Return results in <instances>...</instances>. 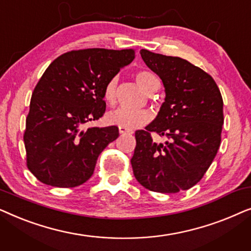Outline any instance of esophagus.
I'll return each mask as SVG.
<instances>
[{
    "instance_id": "esophagus-1",
    "label": "esophagus",
    "mask_w": 251,
    "mask_h": 251,
    "mask_svg": "<svg viewBox=\"0 0 251 251\" xmlns=\"http://www.w3.org/2000/svg\"><path fill=\"white\" fill-rule=\"evenodd\" d=\"M119 132L121 133V135H126V133H130L131 131H130L129 129L123 128V126H119Z\"/></svg>"
}]
</instances>
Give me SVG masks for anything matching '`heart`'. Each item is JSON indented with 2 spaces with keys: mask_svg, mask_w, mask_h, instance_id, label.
I'll list each match as a JSON object with an SVG mask.
<instances>
[{
  "mask_svg": "<svg viewBox=\"0 0 251 251\" xmlns=\"http://www.w3.org/2000/svg\"><path fill=\"white\" fill-rule=\"evenodd\" d=\"M136 81L139 87L146 94L152 91L154 84L157 82V78L152 73L147 71H140L136 74ZM116 87H118V78L113 77L105 85L104 99L108 105L113 106L116 101ZM151 120V114L147 111H131L128 108H116L111 111L106 115V121L109 125L123 126L126 129H136L145 126Z\"/></svg>",
  "mask_w": 251,
  "mask_h": 251,
  "instance_id": "b5f03b06",
  "label": "heart"
}]
</instances>
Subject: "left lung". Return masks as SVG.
Instances as JSON below:
<instances>
[{"instance_id":"8db88e82","label":"left lung","mask_w":251,"mask_h":251,"mask_svg":"<svg viewBox=\"0 0 251 251\" xmlns=\"http://www.w3.org/2000/svg\"><path fill=\"white\" fill-rule=\"evenodd\" d=\"M140 56L162 80L166 98L156 118L135 133L133 175L153 192L188 190L203 177L221 145V91L210 75L190 61L145 49ZM151 132L168 139L157 144Z\"/></svg>"}]
</instances>
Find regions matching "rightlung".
Here are the masks:
<instances>
[{
	"mask_svg": "<svg viewBox=\"0 0 251 251\" xmlns=\"http://www.w3.org/2000/svg\"><path fill=\"white\" fill-rule=\"evenodd\" d=\"M135 59L132 49H84L49 65L30 99L24 143L27 167L43 184L75 187L94 174L97 159L119 137L116 126H83L104 115V89Z\"/></svg>",
	"mask_w": 251,
	"mask_h": 251,
	"instance_id": "right-lung-1",
	"label": "right lung"
}]
</instances>
